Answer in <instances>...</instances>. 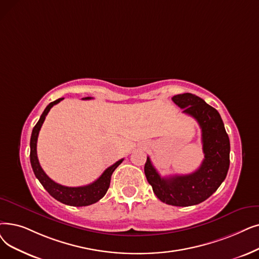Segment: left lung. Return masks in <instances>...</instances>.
Segmentation results:
<instances>
[{"label":"left lung","instance_id":"left-lung-1","mask_svg":"<svg viewBox=\"0 0 259 259\" xmlns=\"http://www.w3.org/2000/svg\"><path fill=\"white\" fill-rule=\"evenodd\" d=\"M172 102L198 121L204 159L192 174L162 178L147 156L144 170L153 193L164 203L196 205L209 198L226 179L230 167V140L219 112L199 96L179 94L172 97Z\"/></svg>","mask_w":259,"mask_h":259}]
</instances>
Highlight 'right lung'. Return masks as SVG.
<instances>
[{"instance_id": "obj_1", "label": "right lung", "mask_w": 259, "mask_h": 259, "mask_svg": "<svg viewBox=\"0 0 259 259\" xmlns=\"http://www.w3.org/2000/svg\"><path fill=\"white\" fill-rule=\"evenodd\" d=\"M62 99L63 98H59L57 100H55V102L51 103L46 108V110L43 111L42 115L40 116V119L38 120L36 126L32 129L31 138H30V164L36 178L39 180L42 186L48 190V193L53 198H55L57 201L66 205L77 206V207L88 206L93 203H96L97 201H99L106 195L107 190L110 186L111 176L116 169L117 166L123 161V159L117 161L112 166L108 167L104 171V174L100 176L96 181H94L93 183L89 185L79 186V187H67V186H63L54 182L53 180L43 171V169L40 166L38 156H37V141H38L39 131L41 129L44 119H46V116L48 115L52 107L60 103ZM82 99H91V97H85Z\"/></svg>"}]
</instances>
